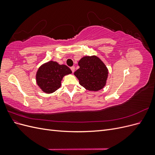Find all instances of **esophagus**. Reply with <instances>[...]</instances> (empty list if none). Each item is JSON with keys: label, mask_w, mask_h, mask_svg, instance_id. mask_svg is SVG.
<instances>
[{"label": "esophagus", "mask_w": 155, "mask_h": 155, "mask_svg": "<svg viewBox=\"0 0 155 155\" xmlns=\"http://www.w3.org/2000/svg\"><path fill=\"white\" fill-rule=\"evenodd\" d=\"M70 69H71L72 72H74L75 71V67H70Z\"/></svg>", "instance_id": "esophagus-1"}]
</instances>
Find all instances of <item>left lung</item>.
<instances>
[{
    "instance_id": "left-lung-1",
    "label": "left lung",
    "mask_w": 155,
    "mask_h": 155,
    "mask_svg": "<svg viewBox=\"0 0 155 155\" xmlns=\"http://www.w3.org/2000/svg\"><path fill=\"white\" fill-rule=\"evenodd\" d=\"M79 68L74 76L79 84L89 91H98L106 85L109 71L105 63L96 55L84 56L79 61Z\"/></svg>"
}]
</instances>
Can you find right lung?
Returning <instances> with one entry per match:
<instances>
[{
  "instance_id": "add662e5",
  "label": "right lung",
  "mask_w": 155,
  "mask_h": 155,
  "mask_svg": "<svg viewBox=\"0 0 155 155\" xmlns=\"http://www.w3.org/2000/svg\"><path fill=\"white\" fill-rule=\"evenodd\" d=\"M72 74L67 65L50 61L43 64L36 73V83L41 91L51 94L58 90L61 85V81L66 75Z\"/></svg>"
}]
</instances>
